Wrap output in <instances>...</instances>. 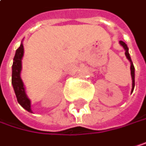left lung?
<instances>
[{
  "label": "left lung",
  "mask_w": 146,
  "mask_h": 146,
  "mask_svg": "<svg viewBox=\"0 0 146 146\" xmlns=\"http://www.w3.org/2000/svg\"><path fill=\"white\" fill-rule=\"evenodd\" d=\"M119 43H120V45L121 46H123V47L125 48V56H126V58L130 60V62H131V79H132V88H131V92L133 91V89H134V86H135V74H134V66H133V64H132V61H131V57H130V54H129V53H128V47H127V45L124 42V41H122V40H120L119 41Z\"/></svg>",
  "instance_id": "left-lung-1"
}]
</instances>
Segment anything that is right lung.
Listing matches in <instances>:
<instances>
[{"mask_svg":"<svg viewBox=\"0 0 146 146\" xmlns=\"http://www.w3.org/2000/svg\"><path fill=\"white\" fill-rule=\"evenodd\" d=\"M23 53H24L23 45L21 44L20 47L16 50L15 55L14 57V62L12 66V84L19 104L27 111L32 112L30 100L26 95L23 82L20 76V72L21 70V59L23 56Z\"/></svg>","mask_w":146,"mask_h":146,"instance_id":"right-lung-1","label":"right lung"}]
</instances>
